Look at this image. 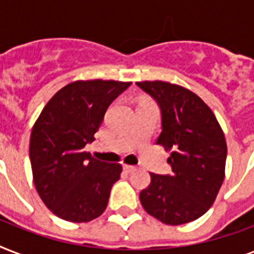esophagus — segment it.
I'll return each mask as SVG.
<instances>
[{
	"label": "esophagus",
	"mask_w": 254,
	"mask_h": 254,
	"mask_svg": "<svg viewBox=\"0 0 254 254\" xmlns=\"http://www.w3.org/2000/svg\"><path fill=\"white\" fill-rule=\"evenodd\" d=\"M124 170L127 171V173H131V171H134L135 166H131V165H124Z\"/></svg>",
	"instance_id": "obj_1"
}]
</instances>
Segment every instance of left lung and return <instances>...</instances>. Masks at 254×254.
Returning <instances> with one entry per match:
<instances>
[{
	"label": "left lung",
	"mask_w": 254,
	"mask_h": 254,
	"mask_svg": "<svg viewBox=\"0 0 254 254\" xmlns=\"http://www.w3.org/2000/svg\"><path fill=\"white\" fill-rule=\"evenodd\" d=\"M157 101L162 131L157 143L171 151V174H150L139 200L149 215L169 225L196 220L213 204L224 181L227 143L209 107L193 92L167 81H138Z\"/></svg>",
	"instance_id": "left-lung-1"
}]
</instances>
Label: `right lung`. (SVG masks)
Instances as JSON below:
<instances>
[{
    "label": "right lung",
    "mask_w": 254,
    "mask_h": 254,
    "mask_svg": "<svg viewBox=\"0 0 254 254\" xmlns=\"http://www.w3.org/2000/svg\"><path fill=\"white\" fill-rule=\"evenodd\" d=\"M131 83L77 80L46 104L30 137L34 185L47 208L72 223H87L105 211L123 166L92 158L95 139L113 100Z\"/></svg>",
    "instance_id": "1"
}]
</instances>
